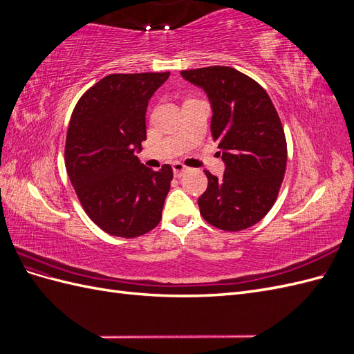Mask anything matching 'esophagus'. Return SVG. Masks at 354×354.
I'll use <instances>...</instances> for the list:
<instances>
[{"label":"esophagus","instance_id":"1","mask_svg":"<svg viewBox=\"0 0 354 354\" xmlns=\"http://www.w3.org/2000/svg\"><path fill=\"white\" fill-rule=\"evenodd\" d=\"M173 171H174V177H181L187 171V167L183 165L181 162H174L173 164Z\"/></svg>","mask_w":354,"mask_h":354}]
</instances>
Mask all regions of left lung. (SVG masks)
Wrapping results in <instances>:
<instances>
[{"label": "left lung", "instance_id": "left-lung-1", "mask_svg": "<svg viewBox=\"0 0 354 354\" xmlns=\"http://www.w3.org/2000/svg\"><path fill=\"white\" fill-rule=\"evenodd\" d=\"M207 93L211 133L226 169L223 178L205 171L208 187L198 199L211 226L239 232L259 223L279 194L286 168V140L269 94L259 82L229 66L181 71Z\"/></svg>", "mask_w": 354, "mask_h": 354}]
</instances>
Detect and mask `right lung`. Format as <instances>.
I'll return each instance as SVG.
<instances>
[{
  "mask_svg": "<svg viewBox=\"0 0 354 354\" xmlns=\"http://www.w3.org/2000/svg\"><path fill=\"white\" fill-rule=\"evenodd\" d=\"M169 72L112 73L82 94L66 134L65 164L87 216L112 236L137 238L158 226L173 180L168 164L145 167L146 109Z\"/></svg>",
  "mask_w": 354,
  "mask_h": 354,
  "instance_id": "right-lung-1",
  "label": "right lung"
}]
</instances>
